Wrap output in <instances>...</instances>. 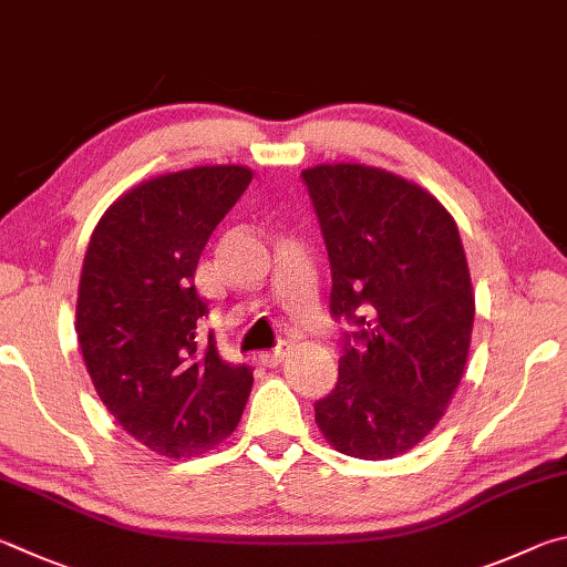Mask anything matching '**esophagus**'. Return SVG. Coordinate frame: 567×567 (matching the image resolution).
I'll use <instances>...</instances> for the list:
<instances>
[{
  "mask_svg": "<svg viewBox=\"0 0 567 567\" xmlns=\"http://www.w3.org/2000/svg\"><path fill=\"white\" fill-rule=\"evenodd\" d=\"M291 351H293V346H291L289 341H281V343L276 346L274 351L264 353V363H266V365H278V363H284V361L289 359V355H291Z\"/></svg>",
  "mask_w": 567,
  "mask_h": 567,
  "instance_id": "obj_1",
  "label": "esophagus"
}]
</instances>
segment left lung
<instances>
[{
  "label": "left lung",
  "instance_id": "1",
  "mask_svg": "<svg viewBox=\"0 0 567 567\" xmlns=\"http://www.w3.org/2000/svg\"><path fill=\"white\" fill-rule=\"evenodd\" d=\"M301 176L329 248L331 313L361 326L316 423L339 453L389 461L439 425L468 361L475 293L458 226L431 192L379 166Z\"/></svg>",
  "mask_w": 567,
  "mask_h": 567
}]
</instances>
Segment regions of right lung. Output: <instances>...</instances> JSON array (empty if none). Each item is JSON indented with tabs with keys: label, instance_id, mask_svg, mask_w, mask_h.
Returning <instances> with one entry per match:
<instances>
[{
	"label": "right lung",
	"instance_id": "1",
	"mask_svg": "<svg viewBox=\"0 0 567 567\" xmlns=\"http://www.w3.org/2000/svg\"><path fill=\"white\" fill-rule=\"evenodd\" d=\"M254 172L194 166L148 178L106 208L89 238L76 296V339L116 423L166 458L212 451L241 421L248 365L218 355L198 319V256Z\"/></svg>",
	"mask_w": 567,
	"mask_h": 567
}]
</instances>
